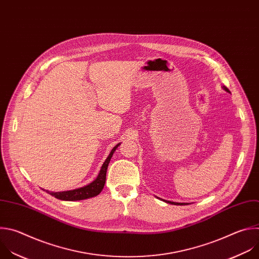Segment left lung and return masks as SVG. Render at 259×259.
I'll return each instance as SVG.
<instances>
[{
  "label": "left lung",
  "mask_w": 259,
  "mask_h": 259,
  "mask_svg": "<svg viewBox=\"0 0 259 259\" xmlns=\"http://www.w3.org/2000/svg\"><path fill=\"white\" fill-rule=\"evenodd\" d=\"M223 89L226 91V92H228V93H231L230 91H229V89L227 88V87H223ZM162 201H165L166 203H169V204H174V205H188L189 203H178V202H172V201H167V200H163V199H161Z\"/></svg>",
  "instance_id": "1"
}]
</instances>
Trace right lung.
I'll return each instance as SVG.
<instances>
[{"mask_svg":"<svg viewBox=\"0 0 259 259\" xmlns=\"http://www.w3.org/2000/svg\"><path fill=\"white\" fill-rule=\"evenodd\" d=\"M120 145L117 144L110 152V154L108 155V157L106 158L105 162L103 163L100 172L98 175V177L96 178L95 181H93L92 183H90L89 185L78 188V189H74V190H70V191H63V192H50L47 191L50 195L54 196L57 199L60 200H64V201H77V200H84L88 198H92L95 197L97 195H99L101 193V191L104 188L105 182H106V172H107V168H108V164L110 162V159L112 157V155L114 153V151L116 150V148Z\"/></svg>","mask_w":259,"mask_h":259,"instance_id":"right-lung-1","label":"right lung"}]
</instances>
